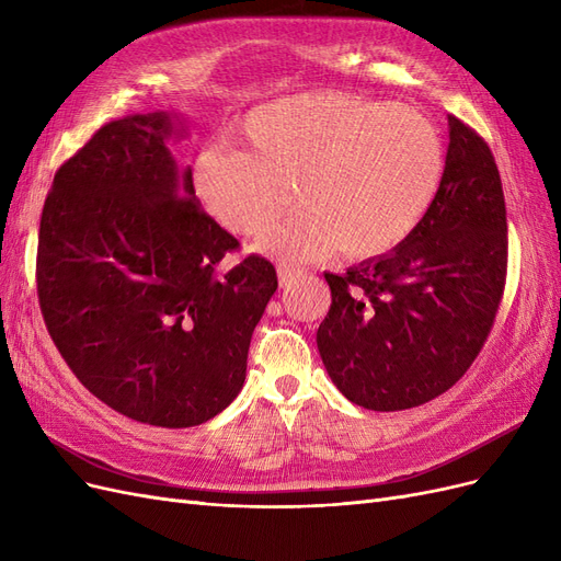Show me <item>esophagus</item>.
Segmentation results:
<instances>
[{
    "instance_id": "esophagus-1",
    "label": "esophagus",
    "mask_w": 561,
    "mask_h": 561,
    "mask_svg": "<svg viewBox=\"0 0 561 561\" xmlns=\"http://www.w3.org/2000/svg\"><path fill=\"white\" fill-rule=\"evenodd\" d=\"M301 276V271L299 268H293V266H278V283H280V287H287V285H293L297 278Z\"/></svg>"
}]
</instances>
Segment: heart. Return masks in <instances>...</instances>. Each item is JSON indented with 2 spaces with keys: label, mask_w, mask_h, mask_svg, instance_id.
Segmentation results:
<instances>
[{
  "label": "heart",
  "mask_w": 561,
  "mask_h": 561,
  "mask_svg": "<svg viewBox=\"0 0 561 561\" xmlns=\"http://www.w3.org/2000/svg\"><path fill=\"white\" fill-rule=\"evenodd\" d=\"M233 140L241 149L208 147L196 157L194 194L231 233L260 236L295 184L299 208L260 241L287 262L396 250L428 213L445 168L426 114L334 91L252 110Z\"/></svg>",
  "instance_id": "heart-1"
}]
</instances>
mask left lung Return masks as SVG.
Returning a JSON list of instances; mask_svg holds the SVG:
<instances>
[{"instance_id": "obj_1", "label": "left lung", "mask_w": 561, "mask_h": 561, "mask_svg": "<svg viewBox=\"0 0 561 561\" xmlns=\"http://www.w3.org/2000/svg\"><path fill=\"white\" fill-rule=\"evenodd\" d=\"M507 274L501 175L489 145L449 116L445 173L428 213L383 257L325 274L318 351L342 393L375 412L443 396L494 328Z\"/></svg>"}]
</instances>
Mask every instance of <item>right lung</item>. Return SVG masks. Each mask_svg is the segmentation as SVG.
I'll list each match as a JSON object with an SVG mask.
<instances>
[{"instance_id":"obj_1","label":"right lung","mask_w":561,"mask_h":561,"mask_svg":"<svg viewBox=\"0 0 561 561\" xmlns=\"http://www.w3.org/2000/svg\"><path fill=\"white\" fill-rule=\"evenodd\" d=\"M168 112L130 114L67 159L44 201L37 295L75 377L112 410L161 428L213 419L245 381L276 268L198 206Z\"/></svg>"}]
</instances>
